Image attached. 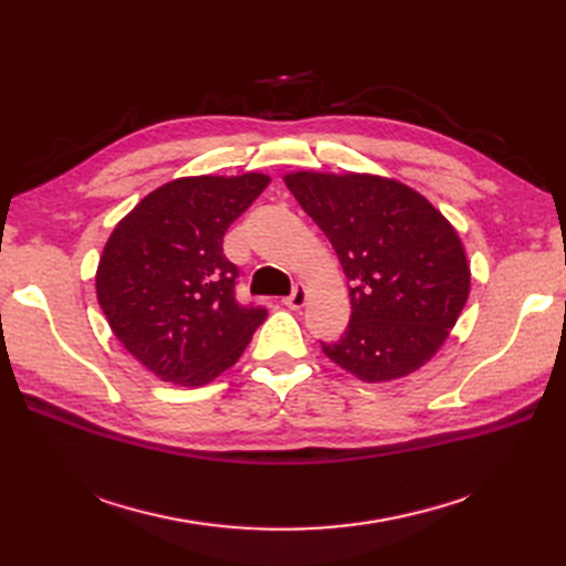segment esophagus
Listing matches in <instances>:
<instances>
[{
  "mask_svg": "<svg viewBox=\"0 0 566 566\" xmlns=\"http://www.w3.org/2000/svg\"><path fill=\"white\" fill-rule=\"evenodd\" d=\"M304 302H306V287H304L302 283H297V285L293 287V293H290V295L283 300V304L290 306V310H302Z\"/></svg>",
  "mask_w": 566,
  "mask_h": 566,
  "instance_id": "34e87169",
  "label": "esophagus"
}]
</instances>
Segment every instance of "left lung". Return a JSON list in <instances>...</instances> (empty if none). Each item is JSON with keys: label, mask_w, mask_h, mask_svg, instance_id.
<instances>
[{"label": "left lung", "mask_w": 566, "mask_h": 566, "mask_svg": "<svg viewBox=\"0 0 566 566\" xmlns=\"http://www.w3.org/2000/svg\"><path fill=\"white\" fill-rule=\"evenodd\" d=\"M352 283V318L323 354L364 382L397 380L437 354L470 295L460 238L413 188L370 175H287Z\"/></svg>", "instance_id": "obj_1"}]
</instances>
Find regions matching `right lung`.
Wrapping results in <instances>:
<instances>
[{
	"label": "right lung",
	"mask_w": 566,
	"mask_h": 566,
	"mask_svg": "<svg viewBox=\"0 0 566 566\" xmlns=\"http://www.w3.org/2000/svg\"><path fill=\"white\" fill-rule=\"evenodd\" d=\"M264 175L188 177L148 193L101 254L96 295L115 337L165 382L200 387L231 368L266 318L235 297L224 233Z\"/></svg>",
	"instance_id": "1"
}]
</instances>
